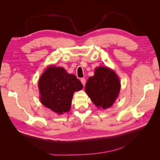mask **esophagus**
<instances>
[{"mask_svg": "<svg viewBox=\"0 0 160 160\" xmlns=\"http://www.w3.org/2000/svg\"><path fill=\"white\" fill-rule=\"evenodd\" d=\"M80 81H81V82H82V84L83 85V86H85V83H86V80H85V78H81Z\"/></svg>", "mask_w": 160, "mask_h": 160, "instance_id": "34e87169", "label": "esophagus"}]
</instances>
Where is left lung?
Listing matches in <instances>:
<instances>
[{
  "label": "left lung",
  "instance_id": "8db88e82",
  "mask_svg": "<svg viewBox=\"0 0 160 160\" xmlns=\"http://www.w3.org/2000/svg\"><path fill=\"white\" fill-rule=\"evenodd\" d=\"M121 85L117 75L107 67H98L94 76L88 78L85 92L97 107L103 109L112 106L117 98Z\"/></svg>",
  "mask_w": 160,
  "mask_h": 160
}]
</instances>
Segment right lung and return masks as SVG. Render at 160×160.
Returning <instances> with one entry per match:
<instances>
[{
	"label": "right lung",
	"mask_w": 160,
	"mask_h": 160,
	"mask_svg": "<svg viewBox=\"0 0 160 160\" xmlns=\"http://www.w3.org/2000/svg\"><path fill=\"white\" fill-rule=\"evenodd\" d=\"M82 88L75 75L67 73L63 68L53 66L47 68L39 80L42 104L61 114L68 112L74 92Z\"/></svg>",
	"instance_id": "right-lung-1"
}]
</instances>
